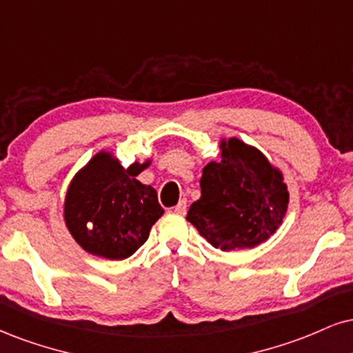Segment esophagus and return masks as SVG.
<instances>
[{
  "mask_svg": "<svg viewBox=\"0 0 353 353\" xmlns=\"http://www.w3.org/2000/svg\"><path fill=\"white\" fill-rule=\"evenodd\" d=\"M185 210H188V201H185V199H182V201L177 203L176 207H174V212H176V214H179V215H184Z\"/></svg>",
  "mask_w": 353,
  "mask_h": 353,
  "instance_id": "34e87169",
  "label": "esophagus"
}]
</instances>
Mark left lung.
<instances>
[{
	"label": "left lung",
	"instance_id": "left-lung-1",
	"mask_svg": "<svg viewBox=\"0 0 353 353\" xmlns=\"http://www.w3.org/2000/svg\"><path fill=\"white\" fill-rule=\"evenodd\" d=\"M202 195L188 219L212 246L253 248L278 230L290 192L283 172L239 138L220 141V159L203 168Z\"/></svg>",
	"mask_w": 353,
	"mask_h": 353
}]
</instances>
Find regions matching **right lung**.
Segmentation results:
<instances>
[{"mask_svg": "<svg viewBox=\"0 0 353 353\" xmlns=\"http://www.w3.org/2000/svg\"><path fill=\"white\" fill-rule=\"evenodd\" d=\"M151 161L123 168L112 152L100 151L75 174L63 202V220L85 252L125 260L150 236L164 214L158 194L136 176Z\"/></svg>", "mask_w": 353, "mask_h": 353, "instance_id": "1", "label": "right lung"}]
</instances>
